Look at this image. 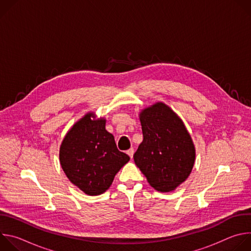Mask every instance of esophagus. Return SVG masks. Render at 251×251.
<instances>
[{
	"instance_id": "obj_1",
	"label": "esophagus",
	"mask_w": 251,
	"mask_h": 251,
	"mask_svg": "<svg viewBox=\"0 0 251 251\" xmlns=\"http://www.w3.org/2000/svg\"><path fill=\"white\" fill-rule=\"evenodd\" d=\"M127 154H128V155H129V157L132 159V158H133V155H134V149H133V148L129 149V150L127 151Z\"/></svg>"
}]
</instances>
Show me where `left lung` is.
Segmentation results:
<instances>
[{
	"instance_id": "left-lung-1",
	"label": "left lung",
	"mask_w": 251,
	"mask_h": 251,
	"mask_svg": "<svg viewBox=\"0 0 251 251\" xmlns=\"http://www.w3.org/2000/svg\"><path fill=\"white\" fill-rule=\"evenodd\" d=\"M143 142L134 162L157 191H174L190 176L196 151L183 121L162 102L140 114Z\"/></svg>"
}]
</instances>
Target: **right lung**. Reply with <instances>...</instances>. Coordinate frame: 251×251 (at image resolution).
<instances>
[{
    "mask_svg": "<svg viewBox=\"0 0 251 251\" xmlns=\"http://www.w3.org/2000/svg\"><path fill=\"white\" fill-rule=\"evenodd\" d=\"M86 114L64 137L59 161L69 181L89 196L108 190L115 175L130 160L117 149L114 137L105 129V120Z\"/></svg>",
    "mask_w": 251,
    "mask_h": 251,
    "instance_id": "right-lung-1",
    "label": "right lung"
}]
</instances>
